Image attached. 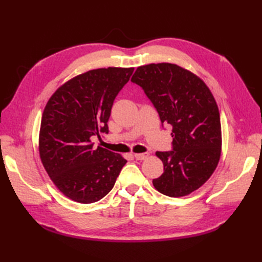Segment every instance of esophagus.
<instances>
[{"instance_id": "34e87169", "label": "esophagus", "mask_w": 262, "mask_h": 262, "mask_svg": "<svg viewBox=\"0 0 262 262\" xmlns=\"http://www.w3.org/2000/svg\"><path fill=\"white\" fill-rule=\"evenodd\" d=\"M148 156V153H137L134 154V157H136V160L138 161H143L145 158Z\"/></svg>"}]
</instances>
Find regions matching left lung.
<instances>
[{
  "label": "left lung",
  "mask_w": 262,
  "mask_h": 262,
  "mask_svg": "<svg viewBox=\"0 0 262 262\" xmlns=\"http://www.w3.org/2000/svg\"><path fill=\"white\" fill-rule=\"evenodd\" d=\"M131 82L142 87L162 124L172 126V149L156 152L164 164L153 179L157 191L184 196L200 188L215 170L221 156L220 113L201 78L171 63L139 67Z\"/></svg>",
  "instance_id": "left-lung-1"
}]
</instances>
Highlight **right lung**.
Masks as SVG:
<instances>
[{"label":"right lung","instance_id":"obj_1","mask_svg":"<svg viewBox=\"0 0 262 262\" xmlns=\"http://www.w3.org/2000/svg\"><path fill=\"white\" fill-rule=\"evenodd\" d=\"M133 68L91 70L57 90L47 104L39 134V154L60 191L80 203L102 199L115 186L126 161L95 147L94 137L108 133L115 98Z\"/></svg>","mask_w":262,"mask_h":262}]
</instances>
